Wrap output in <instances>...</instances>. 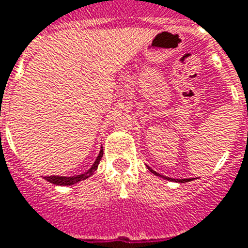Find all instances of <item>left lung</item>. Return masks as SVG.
<instances>
[{"instance_id":"8db88e82","label":"left lung","mask_w":248,"mask_h":248,"mask_svg":"<svg viewBox=\"0 0 248 248\" xmlns=\"http://www.w3.org/2000/svg\"><path fill=\"white\" fill-rule=\"evenodd\" d=\"M151 171H152V173H155L156 176H160L158 173H156V171H155V170H152V169H151ZM165 178H166V177H165ZM168 180H169V178H168ZM174 181H176V180H174ZM177 181H178V182H187V181H190V180H189V178H186V180H185V178H184V180H181V181H180V180H177Z\"/></svg>"}]
</instances>
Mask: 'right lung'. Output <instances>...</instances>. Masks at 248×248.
I'll use <instances>...</instances> for the list:
<instances>
[{
  "mask_svg": "<svg viewBox=\"0 0 248 248\" xmlns=\"http://www.w3.org/2000/svg\"><path fill=\"white\" fill-rule=\"evenodd\" d=\"M102 157H103V149L100 151V153H99L96 161L93 162V165L91 166V169H90V170H87L86 173H83V174H79V176H74V177L48 176V177H45V180L48 182H51V184H54V185H62V186L74 185V184H77V182L82 181V180H86V178H88L90 176H92V174H93V171L97 169V165H99V162H100V160H102Z\"/></svg>",
  "mask_w": 248,
  "mask_h": 248,
  "instance_id": "1",
  "label": "right lung"
}]
</instances>
